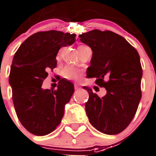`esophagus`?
<instances>
[{
	"instance_id": "esophagus-1",
	"label": "esophagus",
	"mask_w": 156,
	"mask_h": 156,
	"mask_svg": "<svg viewBox=\"0 0 156 156\" xmlns=\"http://www.w3.org/2000/svg\"><path fill=\"white\" fill-rule=\"evenodd\" d=\"M74 88H75V90H79L80 87L79 85H77V84H75L74 85Z\"/></svg>"
}]
</instances>
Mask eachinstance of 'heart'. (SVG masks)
<instances>
[{"label": "heart", "mask_w": 156, "mask_h": 156, "mask_svg": "<svg viewBox=\"0 0 156 156\" xmlns=\"http://www.w3.org/2000/svg\"><path fill=\"white\" fill-rule=\"evenodd\" d=\"M85 46H80L78 47V51L83 48H85ZM62 76L65 79L70 80H74L76 81L80 79V77L81 76V72L79 69L72 68V67H66L63 71H62Z\"/></svg>", "instance_id": "b5f03b06"}]
</instances>
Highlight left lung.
Listing matches in <instances>:
<instances>
[{
	"label": "left lung",
	"instance_id": "8db88e82",
	"mask_svg": "<svg viewBox=\"0 0 156 156\" xmlns=\"http://www.w3.org/2000/svg\"><path fill=\"white\" fill-rule=\"evenodd\" d=\"M93 51L88 78H97L106 94L100 98L88 87L85 110L92 125L101 133L117 134L127 127L141 100L143 76L140 57L125 38L112 31L93 30L80 34Z\"/></svg>",
	"mask_w": 156,
	"mask_h": 156
}]
</instances>
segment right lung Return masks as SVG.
<instances>
[{
  "label": "right lung",
  "instance_id": "1",
  "mask_svg": "<svg viewBox=\"0 0 156 156\" xmlns=\"http://www.w3.org/2000/svg\"><path fill=\"white\" fill-rule=\"evenodd\" d=\"M75 41V34L38 32L26 39L13 56L9 82L15 111L22 125L34 135L43 136L56 129L74 93V85L67 80L58 81L56 90L43 89L42 84L48 71L56 67L58 50Z\"/></svg>",
  "mask_w": 156,
  "mask_h": 156
}]
</instances>
